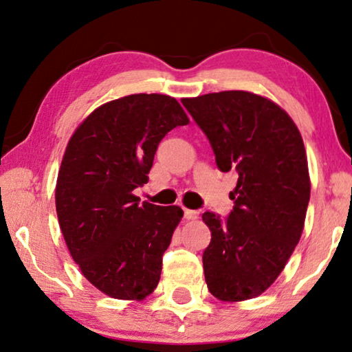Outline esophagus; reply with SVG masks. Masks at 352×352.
Instances as JSON below:
<instances>
[{"label": "esophagus", "mask_w": 352, "mask_h": 352, "mask_svg": "<svg viewBox=\"0 0 352 352\" xmlns=\"http://www.w3.org/2000/svg\"><path fill=\"white\" fill-rule=\"evenodd\" d=\"M185 218L186 219H196L199 217V212L197 210H190V208H185Z\"/></svg>", "instance_id": "1"}]
</instances>
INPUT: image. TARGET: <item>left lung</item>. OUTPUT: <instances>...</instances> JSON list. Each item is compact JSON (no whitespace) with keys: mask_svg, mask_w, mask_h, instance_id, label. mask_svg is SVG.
Segmentation results:
<instances>
[{"mask_svg":"<svg viewBox=\"0 0 352 352\" xmlns=\"http://www.w3.org/2000/svg\"><path fill=\"white\" fill-rule=\"evenodd\" d=\"M182 104L207 135L218 169L235 170L228 218L202 214L212 240L202 254L208 291L219 300L258 297L300 240L310 175L305 146L289 115L248 91L210 93Z\"/></svg>","mask_w":352,"mask_h":352,"instance_id":"left-lung-1","label":"left lung"}]
</instances>
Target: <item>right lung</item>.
<instances>
[{
    "label": "right lung",
    "instance_id": "right-lung-1",
    "mask_svg": "<svg viewBox=\"0 0 352 352\" xmlns=\"http://www.w3.org/2000/svg\"><path fill=\"white\" fill-rule=\"evenodd\" d=\"M190 123L177 99L131 94L88 115L63 156L55 202L72 259L113 298L142 300L158 286L162 254L183 210L134 196L162 138Z\"/></svg>",
    "mask_w": 352,
    "mask_h": 352
}]
</instances>
